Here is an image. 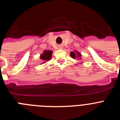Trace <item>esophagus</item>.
Wrapping results in <instances>:
<instances>
[{
    "mask_svg": "<svg viewBox=\"0 0 120 120\" xmlns=\"http://www.w3.org/2000/svg\"><path fill=\"white\" fill-rule=\"evenodd\" d=\"M58 49H63V47H62V45H60V46L58 47Z\"/></svg>",
    "mask_w": 120,
    "mask_h": 120,
    "instance_id": "esophagus-1",
    "label": "esophagus"
}]
</instances>
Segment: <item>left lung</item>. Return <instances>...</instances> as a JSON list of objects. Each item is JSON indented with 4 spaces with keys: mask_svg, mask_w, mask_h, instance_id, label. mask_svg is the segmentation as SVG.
Segmentation results:
<instances>
[{
    "mask_svg": "<svg viewBox=\"0 0 120 120\" xmlns=\"http://www.w3.org/2000/svg\"><path fill=\"white\" fill-rule=\"evenodd\" d=\"M70 54V56L72 58H73V59L76 58V59H78L79 60H81L82 55L80 52H79L75 50L74 52H71ZM80 63H82V62H80Z\"/></svg>",
    "mask_w": 120,
    "mask_h": 120,
    "instance_id": "8db88e82",
    "label": "left lung"
}]
</instances>
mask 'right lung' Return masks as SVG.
I'll use <instances>...</instances> for the list:
<instances>
[{
	"label": "right lung",
	"instance_id": "add662e5",
	"mask_svg": "<svg viewBox=\"0 0 120 120\" xmlns=\"http://www.w3.org/2000/svg\"><path fill=\"white\" fill-rule=\"evenodd\" d=\"M53 52L52 50H45L43 51V53L41 54L40 56V59L43 61V64L45 63L47 61H50L52 58V55Z\"/></svg>",
	"mask_w": 120,
	"mask_h": 120
}]
</instances>
